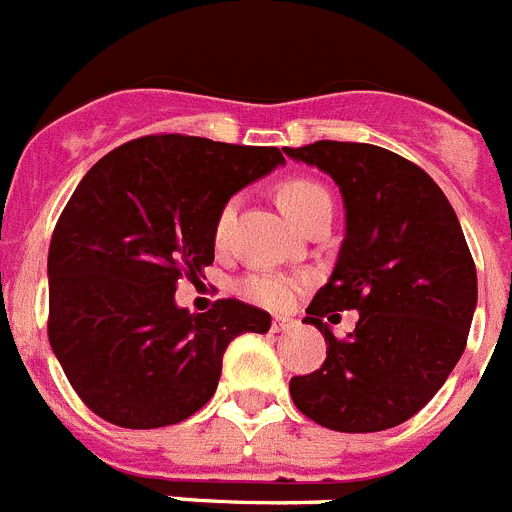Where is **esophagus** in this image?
Here are the masks:
<instances>
[{"label":"esophagus","mask_w":512,"mask_h":512,"mask_svg":"<svg viewBox=\"0 0 512 512\" xmlns=\"http://www.w3.org/2000/svg\"><path fill=\"white\" fill-rule=\"evenodd\" d=\"M298 326L295 318H287V316H274L272 318V331L274 334H285V331H292Z\"/></svg>","instance_id":"34e87169"}]
</instances>
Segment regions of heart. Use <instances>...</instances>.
<instances>
[{"label":"heart","instance_id":"1","mask_svg":"<svg viewBox=\"0 0 512 512\" xmlns=\"http://www.w3.org/2000/svg\"><path fill=\"white\" fill-rule=\"evenodd\" d=\"M277 202L279 207H282V212H285L295 225L303 227L316 212L331 209V194L323 189L321 183L310 181V178H292V181H285L279 186ZM235 209H238V199H230V202L222 207L220 217H217V225H214V238L217 240L225 238L227 230H230ZM300 285H303V282L295 277H282V274H253V277H248L246 282H243V292L261 305L285 308V305H290L292 300H295Z\"/></svg>","mask_w":512,"mask_h":512}]
</instances>
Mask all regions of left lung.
Instances as JSON below:
<instances>
[{
  "label": "left lung",
  "mask_w": 512,
  "mask_h": 512,
  "mask_svg": "<svg viewBox=\"0 0 512 512\" xmlns=\"http://www.w3.org/2000/svg\"><path fill=\"white\" fill-rule=\"evenodd\" d=\"M342 191L344 240L329 282L303 323L326 339V360L295 375L300 412L336 432H381L440 391L466 347L476 310V266L451 202L425 170L375 144L285 147ZM361 313L336 340L322 318Z\"/></svg>",
  "instance_id": "1"
}]
</instances>
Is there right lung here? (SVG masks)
Segmentation results:
<instances>
[{"label": "right lung", "instance_id": "add662e5", "mask_svg": "<svg viewBox=\"0 0 512 512\" xmlns=\"http://www.w3.org/2000/svg\"><path fill=\"white\" fill-rule=\"evenodd\" d=\"M285 165L277 147L142 137L100 157L48 248V342L82 401L129 430L176 425L217 391L235 336L272 316L240 300L176 305L178 279L214 261L230 196Z\"/></svg>", "mask_w": 512, "mask_h": 512}]
</instances>
